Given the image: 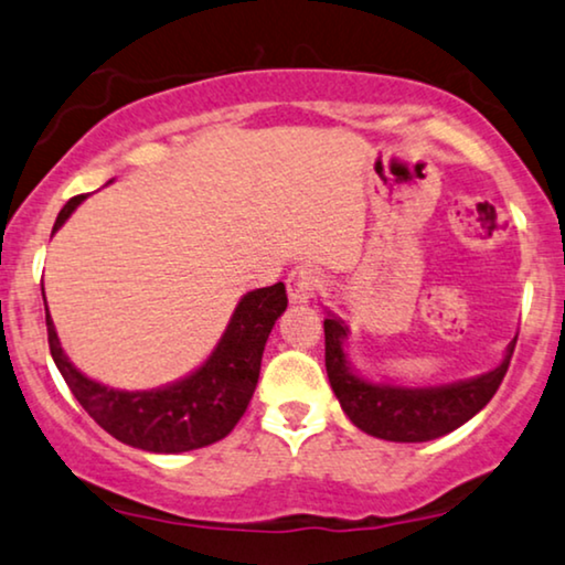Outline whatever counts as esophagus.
Listing matches in <instances>:
<instances>
[{
	"label": "esophagus",
	"instance_id": "34e87169",
	"mask_svg": "<svg viewBox=\"0 0 565 565\" xmlns=\"http://www.w3.org/2000/svg\"><path fill=\"white\" fill-rule=\"evenodd\" d=\"M321 275L311 265H300L288 275V296L292 303H306L319 290Z\"/></svg>",
	"mask_w": 565,
	"mask_h": 565
}]
</instances>
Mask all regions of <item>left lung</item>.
<instances>
[{
	"label": "left lung",
	"instance_id": "1",
	"mask_svg": "<svg viewBox=\"0 0 565 565\" xmlns=\"http://www.w3.org/2000/svg\"><path fill=\"white\" fill-rule=\"evenodd\" d=\"M345 334L348 329L340 319H324V363L329 384H332L345 415L358 428L369 436L399 444H417L446 436L478 415L501 386L516 345V340L511 342L503 363L478 379L436 386V390H405V386H379L358 379L348 369L345 350H342Z\"/></svg>",
	"mask_w": 565,
	"mask_h": 565
}]
</instances>
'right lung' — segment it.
Wrapping results in <instances>:
<instances>
[{"instance_id": "right-lung-1", "label": "right lung", "mask_w": 565, "mask_h": 565, "mask_svg": "<svg viewBox=\"0 0 565 565\" xmlns=\"http://www.w3.org/2000/svg\"><path fill=\"white\" fill-rule=\"evenodd\" d=\"M83 200L85 194H77L64 204L54 231L62 228L64 220ZM285 306H288V292L282 282L246 292L210 361L192 376L166 390L119 392L83 376L62 353L54 321L46 309L49 350L75 399L106 434L145 451H192L228 436L246 413L259 381L267 337Z\"/></svg>"}]
</instances>
